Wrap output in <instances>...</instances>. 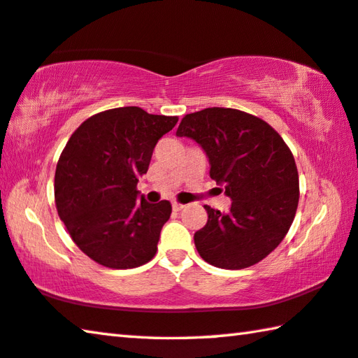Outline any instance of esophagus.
<instances>
[{
    "instance_id": "obj_1",
    "label": "esophagus",
    "mask_w": 358,
    "mask_h": 358,
    "mask_svg": "<svg viewBox=\"0 0 358 358\" xmlns=\"http://www.w3.org/2000/svg\"><path fill=\"white\" fill-rule=\"evenodd\" d=\"M172 208H173L175 211H180V210L185 208V205L180 203V202H173V203H172Z\"/></svg>"
}]
</instances>
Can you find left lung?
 I'll list each match as a JSON object with an SVG mask.
<instances>
[{
	"label": "left lung",
	"instance_id": "obj_1",
	"mask_svg": "<svg viewBox=\"0 0 358 358\" xmlns=\"http://www.w3.org/2000/svg\"><path fill=\"white\" fill-rule=\"evenodd\" d=\"M177 136L201 145L210 177L232 199L227 213L205 205L207 224L194 234L201 257L226 270L260 262L286 237L299 207L292 151L266 121L237 108L187 113Z\"/></svg>",
	"mask_w": 358,
	"mask_h": 358
}]
</instances>
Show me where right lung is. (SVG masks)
<instances>
[{
  "label": "right lung",
  "instance_id": "add662e5",
  "mask_svg": "<svg viewBox=\"0 0 358 358\" xmlns=\"http://www.w3.org/2000/svg\"><path fill=\"white\" fill-rule=\"evenodd\" d=\"M177 121L117 107L85 120L66 143L55 171L58 216L78 250L99 265L126 270L155 257L172 205L138 201L137 181Z\"/></svg>",
  "mask_w": 358,
  "mask_h": 358
}]
</instances>
